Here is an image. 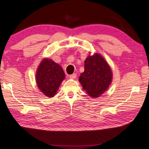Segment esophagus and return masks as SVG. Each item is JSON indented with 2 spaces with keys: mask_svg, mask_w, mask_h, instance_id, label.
<instances>
[{
  "mask_svg": "<svg viewBox=\"0 0 149 149\" xmlns=\"http://www.w3.org/2000/svg\"><path fill=\"white\" fill-rule=\"evenodd\" d=\"M76 77H77L76 73H73L72 74H70L69 76V78H70V79H74Z\"/></svg>",
  "mask_w": 149,
  "mask_h": 149,
  "instance_id": "1",
  "label": "esophagus"
}]
</instances>
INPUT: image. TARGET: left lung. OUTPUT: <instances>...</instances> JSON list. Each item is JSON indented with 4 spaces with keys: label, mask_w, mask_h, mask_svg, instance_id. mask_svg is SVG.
<instances>
[{
    "label": "left lung",
    "mask_w": 149,
    "mask_h": 149,
    "mask_svg": "<svg viewBox=\"0 0 149 149\" xmlns=\"http://www.w3.org/2000/svg\"><path fill=\"white\" fill-rule=\"evenodd\" d=\"M113 73L105 59L95 53L88 56L84 61V71L80 74L79 81L88 95L96 98L108 89Z\"/></svg>",
    "instance_id": "8db88e82"
}]
</instances>
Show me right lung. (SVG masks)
Returning a JSON list of instances; mask_svg holds the SVG:
<instances>
[{
	"label": "right lung",
	"mask_w": 149,
	"mask_h": 149,
	"mask_svg": "<svg viewBox=\"0 0 149 149\" xmlns=\"http://www.w3.org/2000/svg\"><path fill=\"white\" fill-rule=\"evenodd\" d=\"M65 78L62 67L51 59L44 58L36 72V81L39 90L48 97L56 95Z\"/></svg>",
	"instance_id": "add662e5"
}]
</instances>
